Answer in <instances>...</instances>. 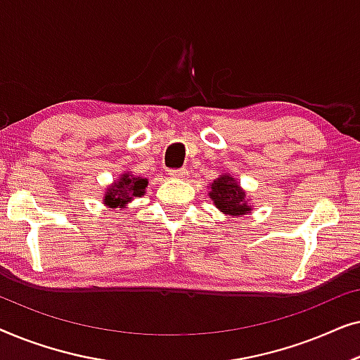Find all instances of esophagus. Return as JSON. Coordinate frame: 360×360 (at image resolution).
Returning a JSON list of instances; mask_svg holds the SVG:
<instances>
[{"label":"esophagus","mask_w":360,"mask_h":360,"mask_svg":"<svg viewBox=\"0 0 360 360\" xmlns=\"http://www.w3.org/2000/svg\"><path fill=\"white\" fill-rule=\"evenodd\" d=\"M170 176L172 179H186V176H188V172H186V169H175L170 170Z\"/></svg>","instance_id":"1"}]
</instances>
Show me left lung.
Listing matches in <instances>:
<instances>
[{
    "mask_svg": "<svg viewBox=\"0 0 360 360\" xmlns=\"http://www.w3.org/2000/svg\"><path fill=\"white\" fill-rule=\"evenodd\" d=\"M210 198L214 201L221 213L231 216H243L249 213L250 206L245 200V191L231 175H221L211 184Z\"/></svg>",
    "mask_w": 360,
    "mask_h": 360,
    "instance_id": "8db88e82",
    "label": "left lung"
}]
</instances>
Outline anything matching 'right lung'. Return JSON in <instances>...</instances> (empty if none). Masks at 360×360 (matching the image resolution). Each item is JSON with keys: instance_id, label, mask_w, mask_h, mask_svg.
I'll return each instance as SVG.
<instances>
[{"instance_id": "add662e5", "label": "right lung", "mask_w": 360, "mask_h": 360, "mask_svg": "<svg viewBox=\"0 0 360 360\" xmlns=\"http://www.w3.org/2000/svg\"><path fill=\"white\" fill-rule=\"evenodd\" d=\"M149 181L142 176H134L129 172H124L111 186H108L103 196L106 206L110 208H124L132 198L146 193V186Z\"/></svg>"}]
</instances>
